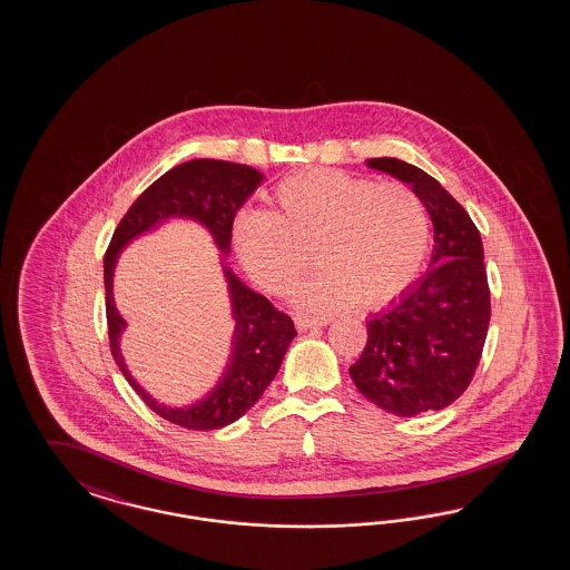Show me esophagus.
<instances>
[{"label":"esophagus","instance_id":"esophagus-1","mask_svg":"<svg viewBox=\"0 0 570 570\" xmlns=\"http://www.w3.org/2000/svg\"><path fill=\"white\" fill-rule=\"evenodd\" d=\"M294 322H296V326L301 330H309L315 328V326H328L330 320L328 315H309V313H298L296 317H294Z\"/></svg>","mask_w":570,"mask_h":570}]
</instances>
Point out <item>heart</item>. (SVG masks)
I'll list each match as a JSON object with an SVG mask.
<instances>
[{
	"mask_svg": "<svg viewBox=\"0 0 570 570\" xmlns=\"http://www.w3.org/2000/svg\"><path fill=\"white\" fill-rule=\"evenodd\" d=\"M272 203V210H242L232 227L242 269L269 293L293 284L311 246L322 267L294 291V301L309 307L382 305L422 267L429 210L403 184L330 169L296 173L277 184Z\"/></svg>",
	"mask_w": 570,
	"mask_h": 570,
	"instance_id": "b5f03b06",
	"label": "heart"
}]
</instances>
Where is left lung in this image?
<instances>
[{"label": "left lung", "instance_id": "1", "mask_svg": "<svg viewBox=\"0 0 570 570\" xmlns=\"http://www.w3.org/2000/svg\"><path fill=\"white\" fill-rule=\"evenodd\" d=\"M365 167L407 184L422 198L434 244L426 274L365 322L367 343L348 374L384 412H436L466 391L483 353L491 303L481 234L464 207L415 165L382 156Z\"/></svg>", "mask_w": 570, "mask_h": 570}]
</instances>
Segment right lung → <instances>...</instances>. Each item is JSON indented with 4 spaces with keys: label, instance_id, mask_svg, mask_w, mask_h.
Instances as JSON below:
<instances>
[{
    "label": "right lung",
    "instance_id": "1",
    "mask_svg": "<svg viewBox=\"0 0 570 570\" xmlns=\"http://www.w3.org/2000/svg\"><path fill=\"white\" fill-rule=\"evenodd\" d=\"M265 175L240 163L194 158L160 175L125 213L104 255L106 320L112 357L131 389L144 403L165 420L190 431H215L246 414L277 370L296 336L293 320L277 311L263 294L246 286L225 263L232 246V224L242 205L263 184ZM171 220L200 224L220 250V264L228 284L230 314L235 332L223 376L203 400L190 406L173 409L158 404L142 391L126 370L120 353V336L126 327L114 305L111 284L121 250L134 239Z\"/></svg>",
    "mask_w": 570,
    "mask_h": 570
}]
</instances>
